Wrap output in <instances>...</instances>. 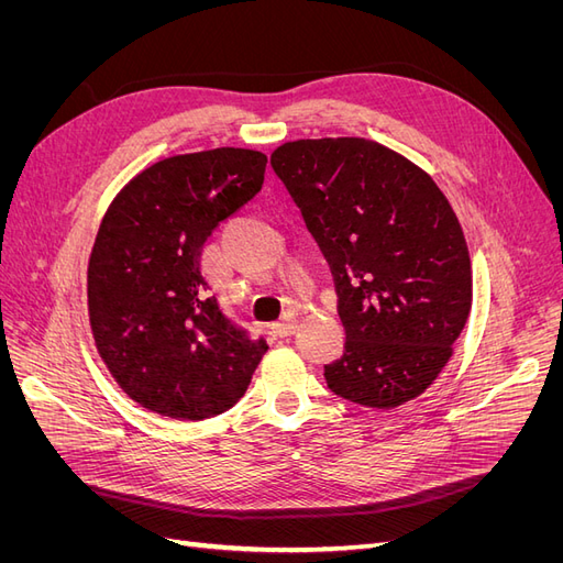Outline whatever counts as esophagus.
<instances>
[{
	"label": "esophagus",
	"mask_w": 563,
	"mask_h": 563,
	"mask_svg": "<svg viewBox=\"0 0 563 563\" xmlns=\"http://www.w3.org/2000/svg\"><path fill=\"white\" fill-rule=\"evenodd\" d=\"M272 331H275L279 338H284V335H291V333L296 331V319H294V317H284L282 321L272 323Z\"/></svg>",
	"instance_id": "obj_1"
}]
</instances>
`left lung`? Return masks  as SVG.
Here are the masks:
<instances>
[{"label": "left lung", "instance_id": "8db88e82", "mask_svg": "<svg viewBox=\"0 0 563 563\" xmlns=\"http://www.w3.org/2000/svg\"><path fill=\"white\" fill-rule=\"evenodd\" d=\"M272 168L331 265L345 327L329 389L371 408L416 399L446 366L472 308L449 199L413 162L366 139L284 143Z\"/></svg>", "mask_w": 563, "mask_h": 563}]
</instances>
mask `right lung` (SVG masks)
Returning <instances> with one entry per match:
<instances>
[{
	"label": "right lung",
	"instance_id": "right-lung-1",
	"mask_svg": "<svg viewBox=\"0 0 563 563\" xmlns=\"http://www.w3.org/2000/svg\"><path fill=\"white\" fill-rule=\"evenodd\" d=\"M267 157L216 147L168 157L114 197L89 258L96 347L126 395L159 416L203 420L244 397L265 338L234 323L201 272L211 232L251 201Z\"/></svg>",
	"mask_w": 563,
	"mask_h": 563
}]
</instances>
